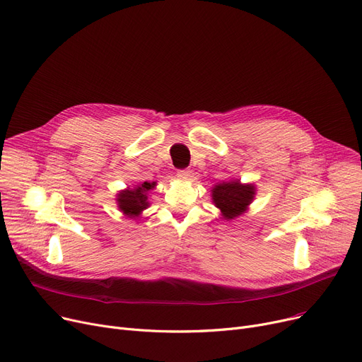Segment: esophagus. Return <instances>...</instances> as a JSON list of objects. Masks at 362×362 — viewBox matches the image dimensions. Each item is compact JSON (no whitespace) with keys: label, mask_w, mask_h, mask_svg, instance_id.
<instances>
[{"label":"esophagus","mask_w":362,"mask_h":362,"mask_svg":"<svg viewBox=\"0 0 362 362\" xmlns=\"http://www.w3.org/2000/svg\"><path fill=\"white\" fill-rule=\"evenodd\" d=\"M190 175H192V172L189 170V168H183V170L177 172V177H180V179H189Z\"/></svg>","instance_id":"esophagus-1"}]
</instances>
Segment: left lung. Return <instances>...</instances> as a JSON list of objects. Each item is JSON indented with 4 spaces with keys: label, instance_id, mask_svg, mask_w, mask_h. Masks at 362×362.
Returning a JSON list of instances; mask_svg holds the SVG:
<instances>
[{
    "label": "left lung",
    "instance_id": "left-lung-1",
    "mask_svg": "<svg viewBox=\"0 0 362 362\" xmlns=\"http://www.w3.org/2000/svg\"><path fill=\"white\" fill-rule=\"evenodd\" d=\"M256 195L253 185H243L240 180H228L212 187V202L221 209L223 218L234 220L242 215Z\"/></svg>",
    "mask_w": 362,
    "mask_h": 362
}]
</instances>
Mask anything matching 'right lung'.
Here are the masks:
<instances>
[{
	"label": "right lung",
	"instance_id": "1",
	"mask_svg": "<svg viewBox=\"0 0 362 362\" xmlns=\"http://www.w3.org/2000/svg\"><path fill=\"white\" fill-rule=\"evenodd\" d=\"M156 186V182H144L136 185L134 189L128 187L125 190H120L117 194L116 202L119 209L122 211L129 218H136V216L148 208V192Z\"/></svg>",
	"mask_w": 362,
	"mask_h": 362
}]
</instances>
